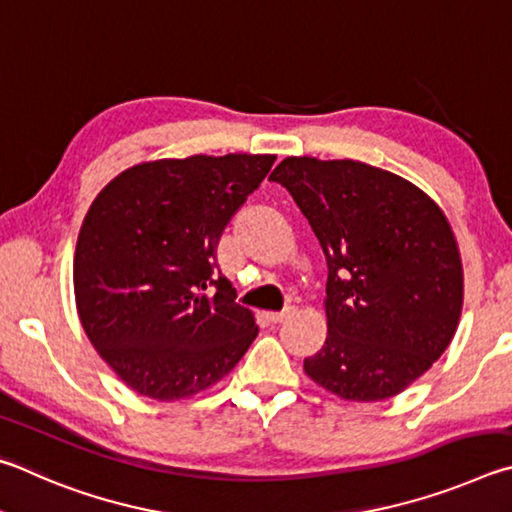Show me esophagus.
<instances>
[{"instance_id":"34e87169","label":"esophagus","mask_w":512,"mask_h":512,"mask_svg":"<svg viewBox=\"0 0 512 512\" xmlns=\"http://www.w3.org/2000/svg\"><path fill=\"white\" fill-rule=\"evenodd\" d=\"M292 315V308H285L281 312H267V319L272 321V324H281V321H285Z\"/></svg>"}]
</instances>
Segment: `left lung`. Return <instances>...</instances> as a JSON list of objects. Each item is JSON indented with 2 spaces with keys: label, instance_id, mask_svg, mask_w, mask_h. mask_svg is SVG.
I'll return each instance as SVG.
<instances>
[{
  "label": "left lung",
  "instance_id": "obj_1",
  "mask_svg": "<svg viewBox=\"0 0 512 512\" xmlns=\"http://www.w3.org/2000/svg\"><path fill=\"white\" fill-rule=\"evenodd\" d=\"M270 179L288 188L328 263V337L303 369L344 400L398 396L459 326L463 265L441 206L353 159L288 157Z\"/></svg>",
  "mask_w": 512,
  "mask_h": 512
}]
</instances>
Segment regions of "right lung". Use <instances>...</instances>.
<instances>
[{
    "mask_svg": "<svg viewBox=\"0 0 512 512\" xmlns=\"http://www.w3.org/2000/svg\"><path fill=\"white\" fill-rule=\"evenodd\" d=\"M276 155L143 161L89 206L74 256L80 324L141 396L182 400L220 382L258 335L215 249Z\"/></svg>",
    "mask_w": 512,
    "mask_h": 512,
    "instance_id": "1",
    "label": "right lung"
}]
</instances>
